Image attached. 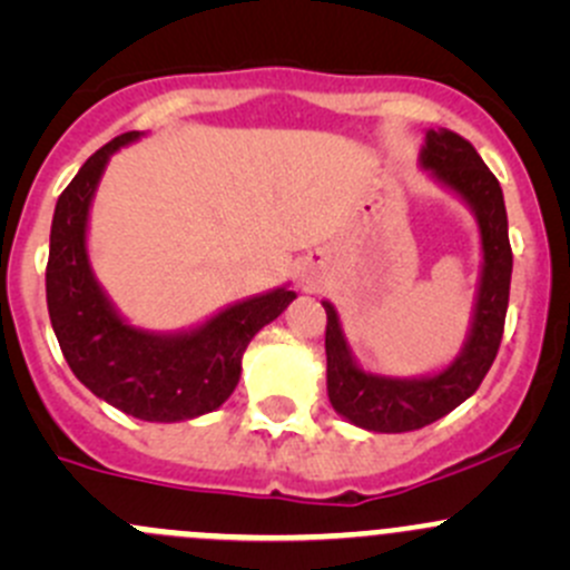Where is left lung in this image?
Returning <instances> with one entry per match:
<instances>
[{
    "mask_svg": "<svg viewBox=\"0 0 570 570\" xmlns=\"http://www.w3.org/2000/svg\"><path fill=\"white\" fill-rule=\"evenodd\" d=\"M422 165L450 184L455 193H461L476 212L482 256H485L480 297H476L474 325L463 355L450 370L424 381H394V377L361 372L350 358L336 312L331 303H325L327 396L344 419L375 433L419 430L469 400L497 358L504 333V314H508L513 250H510L508 212L497 176L488 170L476 148L452 129L428 131Z\"/></svg>",
    "mask_w": 570,
    "mask_h": 570,
    "instance_id": "obj_1",
    "label": "left lung"
}]
</instances>
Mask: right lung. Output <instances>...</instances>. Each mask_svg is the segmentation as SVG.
<instances>
[{
    "label": "right lung",
    "mask_w": 570,
    "mask_h": 570,
    "mask_svg": "<svg viewBox=\"0 0 570 570\" xmlns=\"http://www.w3.org/2000/svg\"><path fill=\"white\" fill-rule=\"evenodd\" d=\"M137 131L115 137L79 168L57 198L46 262V306L73 375L118 411L146 422H181L228 400L250 338L295 301V292L237 303L181 336H154L126 325L90 273L85 226L109 154Z\"/></svg>",
    "instance_id": "add662e5"
}]
</instances>
